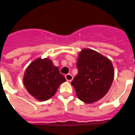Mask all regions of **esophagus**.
<instances>
[{"instance_id": "obj_1", "label": "esophagus", "mask_w": 135, "mask_h": 135, "mask_svg": "<svg viewBox=\"0 0 135 135\" xmlns=\"http://www.w3.org/2000/svg\"><path fill=\"white\" fill-rule=\"evenodd\" d=\"M65 78L67 81H71V80H73V76H72L71 74H66Z\"/></svg>"}]
</instances>
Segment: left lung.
I'll list each match as a JSON object with an SVG mask.
<instances>
[{"mask_svg":"<svg viewBox=\"0 0 135 135\" xmlns=\"http://www.w3.org/2000/svg\"><path fill=\"white\" fill-rule=\"evenodd\" d=\"M78 74L71 82L79 99L86 104L97 102L107 94L114 78L111 60L91 49L84 48L76 63Z\"/></svg>","mask_w":135,"mask_h":135,"instance_id":"obj_1","label":"left lung"}]
</instances>
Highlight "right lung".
<instances>
[{
  "label": "right lung",
  "mask_w": 135,
  "mask_h": 135,
  "mask_svg": "<svg viewBox=\"0 0 135 135\" xmlns=\"http://www.w3.org/2000/svg\"><path fill=\"white\" fill-rule=\"evenodd\" d=\"M66 79L48 58H38L26 68L23 83L29 94L37 100L46 101L54 96Z\"/></svg>",
  "instance_id": "1"
}]
</instances>
